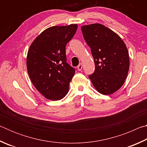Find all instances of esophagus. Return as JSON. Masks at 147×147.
<instances>
[{"label":"esophagus","mask_w":147,"mask_h":147,"mask_svg":"<svg viewBox=\"0 0 147 147\" xmlns=\"http://www.w3.org/2000/svg\"><path fill=\"white\" fill-rule=\"evenodd\" d=\"M82 67H83V65H82V63H80L78 65V67H77V68H78V71H81L82 69Z\"/></svg>","instance_id":"esophagus-1"}]
</instances>
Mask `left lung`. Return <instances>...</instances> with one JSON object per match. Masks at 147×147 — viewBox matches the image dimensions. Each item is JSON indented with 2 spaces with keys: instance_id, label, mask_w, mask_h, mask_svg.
Masks as SVG:
<instances>
[{
  "instance_id": "left-lung-1",
  "label": "left lung",
  "mask_w": 147,
  "mask_h": 147,
  "mask_svg": "<svg viewBox=\"0 0 147 147\" xmlns=\"http://www.w3.org/2000/svg\"><path fill=\"white\" fill-rule=\"evenodd\" d=\"M84 38L90 47L95 70L89 76L99 93L111 94L123 85L129 70V54L117 34L101 24L82 26Z\"/></svg>"
}]
</instances>
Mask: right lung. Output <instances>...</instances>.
<instances>
[{
	"mask_svg": "<svg viewBox=\"0 0 147 147\" xmlns=\"http://www.w3.org/2000/svg\"><path fill=\"white\" fill-rule=\"evenodd\" d=\"M77 28L76 24L50 27L34 39L29 48L26 67L30 78L49 100H60L69 91L75 69L67 63L65 47Z\"/></svg>",
	"mask_w": 147,
	"mask_h": 147,
	"instance_id": "1",
	"label": "right lung"
}]
</instances>
